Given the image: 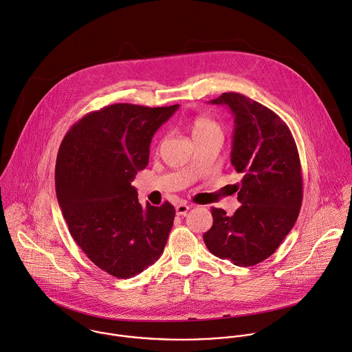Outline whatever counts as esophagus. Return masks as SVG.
<instances>
[{"label":"esophagus","mask_w":352,"mask_h":352,"mask_svg":"<svg viewBox=\"0 0 352 352\" xmlns=\"http://www.w3.org/2000/svg\"><path fill=\"white\" fill-rule=\"evenodd\" d=\"M190 210V206L186 204V203H179L177 204L175 207V211H177V215H186V212Z\"/></svg>","instance_id":"1"}]
</instances>
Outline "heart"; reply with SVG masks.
Segmentation results:
<instances>
[{"mask_svg": "<svg viewBox=\"0 0 352 352\" xmlns=\"http://www.w3.org/2000/svg\"><path fill=\"white\" fill-rule=\"evenodd\" d=\"M192 129H193V137L211 134V133L221 134V129H219L218 123H215L211 119H207V117H196Z\"/></svg>", "mask_w": 352, "mask_h": 352, "instance_id": "b5f03b06", "label": "heart"}]
</instances>
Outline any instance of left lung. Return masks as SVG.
Wrapping results in <instances>:
<instances>
[{"mask_svg": "<svg viewBox=\"0 0 352 352\" xmlns=\"http://www.w3.org/2000/svg\"><path fill=\"white\" fill-rule=\"evenodd\" d=\"M235 117L230 163L242 175L233 185L242 206L233 215L211 210L203 241L214 256L238 267L267 260L294 226L302 201L298 151L287 124L267 106L238 92L210 100Z\"/></svg>", "mask_w": 352, "mask_h": 352, "instance_id": "left-lung-1", "label": "left lung"}]
</instances>
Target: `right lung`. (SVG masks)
Instances as JSON below:
<instances>
[{
  "label": "right lung",
  "mask_w": 352,
  "mask_h": 352,
  "mask_svg": "<svg viewBox=\"0 0 352 352\" xmlns=\"http://www.w3.org/2000/svg\"><path fill=\"white\" fill-rule=\"evenodd\" d=\"M178 106L109 104L85 114L60 144L55 188L69 232L114 278L141 274L167 243L174 206H142L131 182L149 163L152 137Z\"/></svg>",
  "instance_id": "obj_1"
}]
</instances>
